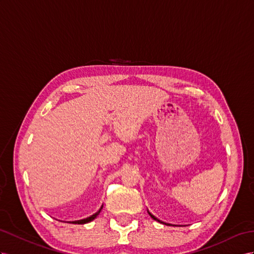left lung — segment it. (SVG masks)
Wrapping results in <instances>:
<instances>
[{
    "label": "left lung",
    "mask_w": 254,
    "mask_h": 254,
    "mask_svg": "<svg viewBox=\"0 0 254 254\" xmlns=\"http://www.w3.org/2000/svg\"><path fill=\"white\" fill-rule=\"evenodd\" d=\"M148 213H149V214H150V217H151V218H152L153 220H155V221H158V222H160V223H163V224H165V225H171L170 223H165V222H163V221H161V220H159L158 218H155V217L153 216V214H152V213H150V212H149V211H148Z\"/></svg>",
    "instance_id": "8db88e82"
}]
</instances>
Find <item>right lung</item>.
Wrapping results in <instances>:
<instances>
[{
	"label": "right lung",
	"mask_w": 254,
	"mask_h": 254,
	"mask_svg": "<svg viewBox=\"0 0 254 254\" xmlns=\"http://www.w3.org/2000/svg\"><path fill=\"white\" fill-rule=\"evenodd\" d=\"M103 206L100 208L99 211H96L94 214H92V216H90L86 219H82V220H78V221H70L69 223H73V224H84V223H88V222H91V221H93L97 216H99V213L101 212Z\"/></svg>",
	"instance_id": "1"
}]
</instances>
